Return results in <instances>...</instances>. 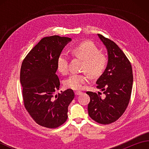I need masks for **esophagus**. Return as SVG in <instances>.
I'll return each instance as SVG.
<instances>
[{"label":"esophagus","instance_id":"obj_1","mask_svg":"<svg viewBox=\"0 0 149 149\" xmlns=\"http://www.w3.org/2000/svg\"><path fill=\"white\" fill-rule=\"evenodd\" d=\"M81 93H82L81 91H75V95H80Z\"/></svg>","mask_w":149,"mask_h":149}]
</instances>
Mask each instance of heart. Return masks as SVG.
<instances>
[{"label": "heart", "instance_id": "1", "mask_svg": "<svg viewBox=\"0 0 149 149\" xmlns=\"http://www.w3.org/2000/svg\"><path fill=\"white\" fill-rule=\"evenodd\" d=\"M72 55L83 60L82 70L86 72L90 77L97 78L102 74L106 66L107 59L99 49L90 41H84L70 49ZM58 70L63 74L68 69V61L65 54H61L56 61ZM88 75L72 74L64 81L65 86L72 90H81L88 81Z\"/></svg>", "mask_w": 149, "mask_h": 149}]
</instances>
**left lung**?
<instances>
[{
	"label": "left lung",
	"mask_w": 149,
	"mask_h": 149,
	"mask_svg": "<svg viewBox=\"0 0 149 149\" xmlns=\"http://www.w3.org/2000/svg\"><path fill=\"white\" fill-rule=\"evenodd\" d=\"M97 35L105 45L108 56L105 70L96 82L97 88L103 91L104 97L87 91L90 97L88 111L89 116L95 122L109 124L118 120L127 108L133 75L131 63L119 47L101 34Z\"/></svg>",
	"instance_id": "8db88e82"
}]
</instances>
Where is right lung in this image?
Listing matches in <instances>:
<instances>
[{"label": "right lung", "mask_w": 149, "mask_h": 149, "mask_svg": "<svg viewBox=\"0 0 149 149\" xmlns=\"http://www.w3.org/2000/svg\"><path fill=\"white\" fill-rule=\"evenodd\" d=\"M72 39L45 37L28 53L20 69V83L26 109L38 124L56 128L68 118V107L74 98L72 89L55 95L60 82L56 61Z\"/></svg>", "instance_id": "obj_1"}]
</instances>
